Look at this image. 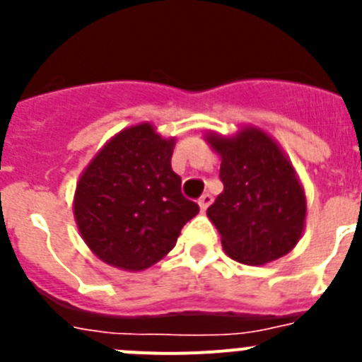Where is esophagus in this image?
<instances>
[{
  "mask_svg": "<svg viewBox=\"0 0 362 362\" xmlns=\"http://www.w3.org/2000/svg\"><path fill=\"white\" fill-rule=\"evenodd\" d=\"M210 203H212V196H210V194H203V196L199 197V209H201V212H204V210L209 209Z\"/></svg>",
  "mask_w": 362,
  "mask_h": 362,
  "instance_id": "1",
  "label": "esophagus"
}]
</instances>
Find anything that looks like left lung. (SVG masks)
<instances>
[{"instance_id": "left-lung-1", "label": "left lung", "mask_w": 362, "mask_h": 362, "mask_svg": "<svg viewBox=\"0 0 362 362\" xmlns=\"http://www.w3.org/2000/svg\"><path fill=\"white\" fill-rule=\"evenodd\" d=\"M206 139L221 156L225 187L206 216L219 230L226 254L254 267L288 254L306 217L305 192L288 159L257 129Z\"/></svg>"}]
</instances>
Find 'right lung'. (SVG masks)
<instances>
[{"instance_id":"obj_1","label":"right lung","mask_w":362,"mask_h":362,"mask_svg":"<svg viewBox=\"0 0 362 362\" xmlns=\"http://www.w3.org/2000/svg\"><path fill=\"white\" fill-rule=\"evenodd\" d=\"M174 139L152 124H136L112 137L79 177L74 216L81 238L101 261L145 270L175 246L199 204L181 192L172 170Z\"/></svg>"}]
</instances>
